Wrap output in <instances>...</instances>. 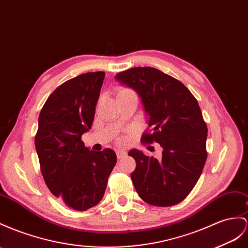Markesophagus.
<instances>
[{"instance_id": "esophagus-1", "label": "esophagus", "mask_w": 248, "mask_h": 248, "mask_svg": "<svg viewBox=\"0 0 248 248\" xmlns=\"http://www.w3.org/2000/svg\"><path fill=\"white\" fill-rule=\"evenodd\" d=\"M116 155H117L118 159H122L123 157L125 156V152L123 150H116Z\"/></svg>"}]
</instances>
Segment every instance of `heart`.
Segmentation results:
<instances>
[{
	"instance_id": "b5f03b06",
	"label": "heart",
	"mask_w": 248,
	"mask_h": 248,
	"mask_svg": "<svg viewBox=\"0 0 248 248\" xmlns=\"http://www.w3.org/2000/svg\"><path fill=\"white\" fill-rule=\"evenodd\" d=\"M122 93H134L132 90H130V89H123V90H120L118 94H122Z\"/></svg>"
}]
</instances>
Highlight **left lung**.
<instances>
[{
    "label": "left lung",
    "instance_id": "1",
    "mask_svg": "<svg viewBox=\"0 0 248 248\" xmlns=\"http://www.w3.org/2000/svg\"><path fill=\"white\" fill-rule=\"evenodd\" d=\"M116 79L141 97L149 116L141 142H157L163 149L159 160L129 152L136 161L133 185L151 205H175L192 192L207 158V126L198 101L181 81L155 68H131L117 73Z\"/></svg>",
    "mask_w": 248,
    "mask_h": 248
}]
</instances>
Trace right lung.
<instances>
[{"mask_svg":"<svg viewBox=\"0 0 248 248\" xmlns=\"http://www.w3.org/2000/svg\"><path fill=\"white\" fill-rule=\"evenodd\" d=\"M106 73L88 72L69 79L42 108L35 149L49 190L78 212L97 205L116 164L111 149L93 152L81 135L91 129Z\"/></svg>","mask_w":248,"mask_h":248,"instance_id":"add662e5","label":"right lung"}]
</instances>
